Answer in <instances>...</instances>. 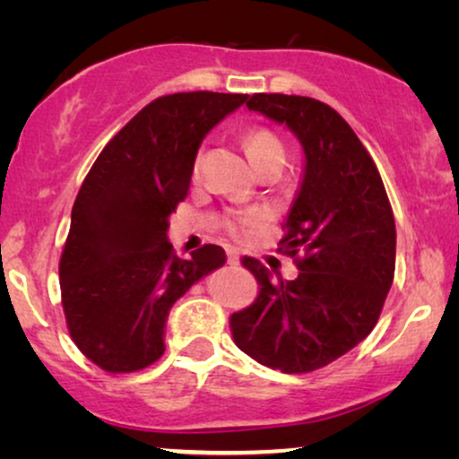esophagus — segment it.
<instances>
[{
  "label": "esophagus",
  "instance_id": "34e87169",
  "mask_svg": "<svg viewBox=\"0 0 459 459\" xmlns=\"http://www.w3.org/2000/svg\"><path fill=\"white\" fill-rule=\"evenodd\" d=\"M225 255H228L230 265H238V263H240V250L228 247V248H225Z\"/></svg>",
  "mask_w": 459,
  "mask_h": 459
}]
</instances>
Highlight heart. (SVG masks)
Returning <instances> with one entry per match:
<instances>
[{
  "instance_id": "obj_1",
  "label": "heart",
  "mask_w": 459,
  "mask_h": 459,
  "mask_svg": "<svg viewBox=\"0 0 459 459\" xmlns=\"http://www.w3.org/2000/svg\"><path fill=\"white\" fill-rule=\"evenodd\" d=\"M242 146H244V152H247L250 162H253L256 169H259L263 162L278 159V156H284V146H281L280 137L267 127H250L244 131ZM198 167H200V154H196V159H194L192 171L198 173ZM256 221H259V212L236 211V212H231L228 219H225V225H228L230 231L238 234V231H244Z\"/></svg>"
}]
</instances>
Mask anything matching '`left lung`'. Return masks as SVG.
I'll list each match as a JSON object with an SVG mask.
<instances>
[{"mask_svg": "<svg viewBox=\"0 0 459 459\" xmlns=\"http://www.w3.org/2000/svg\"><path fill=\"white\" fill-rule=\"evenodd\" d=\"M247 106L284 123L303 146V184L278 248L297 263L299 278L272 280L259 261L244 256L259 297L230 317L231 338L261 366L313 372L359 344L378 322L394 278L393 209L372 156L328 104L253 93Z\"/></svg>", "mask_w": 459, "mask_h": 459, "instance_id": "1", "label": "left lung"}]
</instances>
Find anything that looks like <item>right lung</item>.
Here are the masks:
<instances>
[{
	"label": "right lung",
	"mask_w": 459,
	"mask_h": 459,
	"mask_svg": "<svg viewBox=\"0 0 459 459\" xmlns=\"http://www.w3.org/2000/svg\"><path fill=\"white\" fill-rule=\"evenodd\" d=\"M247 98L217 91L156 98L87 173L62 248L60 292L68 334L104 372H137L159 361L175 300L225 263L217 244L179 259L167 240L169 215L187 196L204 135Z\"/></svg>",
	"instance_id": "add662e5"
}]
</instances>
